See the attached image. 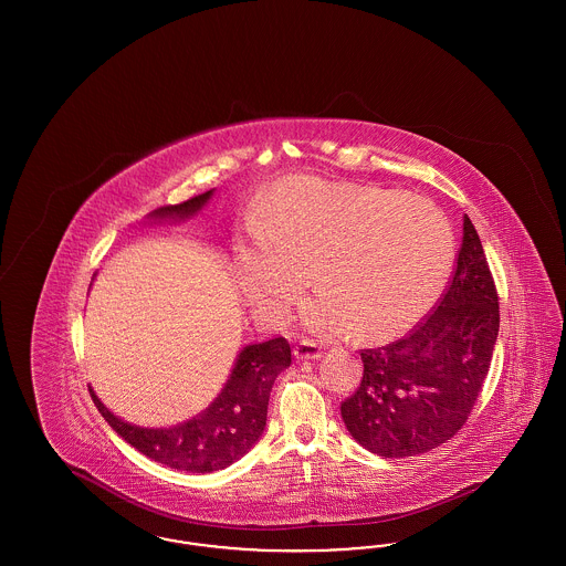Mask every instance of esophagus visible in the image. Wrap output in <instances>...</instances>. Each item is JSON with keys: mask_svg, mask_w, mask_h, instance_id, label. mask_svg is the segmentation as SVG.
<instances>
[{"mask_svg": "<svg viewBox=\"0 0 566 566\" xmlns=\"http://www.w3.org/2000/svg\"><path fill=\"white\" fill-rule=\"evenodd\" d=\"M323 356V346H318L316 342L303 339L295 346L296 360H318Z\"/></svg>", "mask_w": 566, "mask_h": 566, "instance_id": "obj_1", "label": "esophagus"}]
</instances>
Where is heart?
<instances>
[{
	"mask_svg": "<svg viewBox=\"0 0 566 566\" xmlns=\"http://www.w3.org/2000/svg\"><path fill=\"white\" fill-rule=\"evenodd\" d=\"M240 242L238 280L271 323H284L312 273L321 295L301 321L321 337L386 339L418 323L454 259L452 229L431 199L293 176L275 182Z\"/></svg>",
	"mask_w": 566,
	"mask_h": 566,
	"instance_id": "heart-1",
	"label": "heart"
}]
</instances>
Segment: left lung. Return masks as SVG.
Wrapping results in <instances>:
<instances>
[{
  "label": "left lung",
  "instance_id": "1",
  "mask_svg": "<svg viewBox=\"0 0 566 566\" xmlns=\"http://www.w3.org/2000/svg\"><path fill=\"white\" fill-rule=\"evenodd\" d=\"M496 337L499 296L464 214L457 270L434 312L403 339L360 352V386L342 403L354 441L377 457L403 458L452 439L480 397Z\"/></svg>",
  "mask_w": 566,
  "mask_h": 566
}]
</instances>
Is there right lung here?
<instances>
[{"label": "right lung", "mask_w": 566, "mask_h": 566, "mask_svg": "<svg viewBox=\"0 0 566 566\" xmlns=\"http://www.w3.org/2000/svg\"><path fill=\"white\" fill-rule=\"evenodd\" d=\"M212 192L159 208L148 214V220L185 222L203 210ZM286 367H291V346L284 337L243 346L214 401L187 422L167 429L125 422L102 403L91 386L88 392L109 427L144 457L178 471L212 473L240 460L261 439L268 424L271 386Z\"/></svg>", "instance_id": "1"}]
</instances>
